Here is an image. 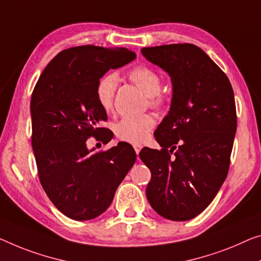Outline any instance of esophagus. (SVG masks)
<instances>
[{"label": "esophagus", "mask_w": 261, "mask_h": 261, "mask_svg": "<svg viewBox=\"0 0 261 261\" xmlns=\"http://www.w3.org/2000/svg\"><path fill=\"white\" fill-rule=\"evenodd\" d=\"M134 149H135V151H136V154H139L140 151H141V149H142V146L140 143H135L134 144Z\"/></svg>", "instance_id": "obj_1"}]
</instances>
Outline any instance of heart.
Segmentation results:
<instances>
[{
	"label": "heart",
	"instance_id": "b5f03b06",
	"mask_svg": "<svg viewBox=\"0 0 261 261\" xmlns=\"http://www.w3.org/2000/svg\"><path fill=\"white\" fill-rule=\"evenodd\" d=\"M128 78L141 90L149 99L151 107L159 108L164 103V95L161 90V77L158 72L146 66H136L128 72ZM119 84V77L114 72H110L99 79L95 87V98L102 111L113 110L114 95ZM155 126V120L148 114L127 115L114 125L117 138L127 142H141L147 138L151 128Z\"/></svg>",
	"mask_w": 261,
	"mask_h": 261
}]
</instances>
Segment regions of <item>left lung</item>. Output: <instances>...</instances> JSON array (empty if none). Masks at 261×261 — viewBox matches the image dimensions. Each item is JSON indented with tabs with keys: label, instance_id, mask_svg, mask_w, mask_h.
Returning <instances> with one entry per match:
<instances>
[{
	"label": "left lung",
	"instance_id": "left-lung-1",
	"mask_svg": "<svg viewBox=\"0 0 261 261\" xmlns=\"http://www.w3.org/2000/svg\"><path fill=\"white\" fill-rule=\"evenodd\" d=\"M141 52L172 84L170 110L154 133L162 149L140 151L151 172L146 195L160 216L184 222L206 209L227 176L237 130L233 90L217 64L194 44Z\"/></svg>",
	"mask_w": 261,
	"mask_h": 261
}]
</instances>
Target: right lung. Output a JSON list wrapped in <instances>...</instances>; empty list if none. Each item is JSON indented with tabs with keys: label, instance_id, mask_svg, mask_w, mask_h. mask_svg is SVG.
I'll return each instance as SVG.
<instances>
[{
	"label": "right lung",
	"instance_id": "obj_1",
	"mask_svg": "<svg viewBox=\"0 0 261 261\" xmlns=\"http://www.w3.org/2000/svg\"><path fill=\"white\" fill-rule=\"evenodd\" d=\"M126 47L82 45L63 50L47 64L31 95V144L39 181L57 209L71 219L89 220L107 210L136 160L133 147L119 142L94 153L93 136H113L101 123L107 114L95 98L99 79L135 59Z\"/></svg>",
	"mask_w": 261,
	"mask_h": 261
}]
</instances>
